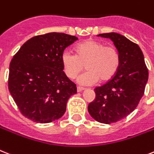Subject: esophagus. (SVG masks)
I'll return each mask as SVG.
<instances>
[{
    "label": "esophagus",
    "instance_id": "1",
    "mask_svg": "<svg viewBox=\"0 0 154 154\" xmlns=\"http://www.w3.org/2000/svg\"><path fill=\"white\" fill-rule=\"evenodd\" d=\"M77 92H82L83 90H85V88H82V87H80V86H77Z\"/></svg>",
    "mask_w": 154,
    "mask_h": 154
}]
</instances>
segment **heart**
Instances as JSON below:
<instances>
[{
  "label": "heart",
  "mask_w": 154,
  "mask_h": 154,
  "mask_svg": "<svg viewBox=\"0 0 154 154\" xmlns=\"http://www.w3.org/2000/svg\"><path fill=\"white\" fill-rule=\"evenodd\" d=\"M77 54L65 50L61 55L62 67L69 78H75L85 67L88 70L77 77L82 85H92L100 79L106 81L115 76L120 63L119 51L100 41L89 39L76 47Z\"/></svg>",
  "instance_id": "1"
}]
</instances>
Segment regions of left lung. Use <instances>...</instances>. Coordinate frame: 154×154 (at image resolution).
Segmentation results:
<instances>
[{
  "mask_svg": "<svg viewBox=\"0 0 154 154\" xmlns=\"http://www.w3.org/2000/svg\"><path fill=\"white\" fill-rule=\"evenodd\" d=\"M97 36L110 38L120 57L115 76L95 88L96 98L88 106L90 116L95 120L110 124L127 117L135 109L144 95L149 72L138 44L116 32Z\"/></svg>",
  "mask_w": 154,
  "mask_h": 154,
  "instance_id": "1",
  "label": "left lung"
}]
</instances>
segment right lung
<instances>
[{"label": "right lung", "instance_id": "add662e5", "mask_svg": "<svg viewBox=\"0 0 154 154\" xmlns=\"http://www.w3.org/2000/svg\"><path fill=\"white\" fill-rule=\"evenodd\" d=\"M76 36L51 33L23 43L9 65L8 89L23 116L47 123L62 117L76 85L63 71L61 55L77 41Z\"/></svg>", "mask_w": 154, "mask_h": 154}]
</instances>
